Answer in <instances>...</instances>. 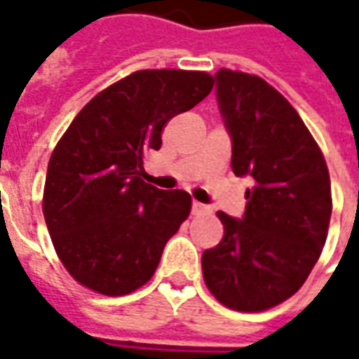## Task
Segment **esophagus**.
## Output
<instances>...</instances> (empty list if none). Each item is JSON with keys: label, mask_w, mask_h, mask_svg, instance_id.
<instances>
[{"label": "esophagus", "mask_w": 359, "mask_h": 359, "mask_svg": "<svg viewBox=\"0 0 359 359\" xmlns=\"http://www.w3.org/2000/svg\"><path fill=\"white\" fill-rule=\"evenodd\" d=\"M205 211H208V208H205L203 203L192 202V213H194V215H202V213H205Z\"/></svg>", "instance_id": "obj_1"}]
</instances>
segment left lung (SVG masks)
Masks as SVG:
<instances>
[{"mask_svg":"<svg viewBox=\"0 0 359 359\" xmlns=\"http://www.w3.org/2000/svg\"><path fill=\"white\" fill-rule=\"evenodd\" d=\"M217 102L233 138V172L248 175L246 213L217 217L225 234L202 256L203 280L223 306L265 311L300 290L331 221L329 169L285 95L256 74L219 69Z\"/></svg>","mask_w":359,"mask_h":359,"instance_id":"8db88e82","label":"left lung"}]
</instances>
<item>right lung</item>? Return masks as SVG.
I'll use <instances>...</instances> for the list:
<instances>
[{
	"instance_id": "add662e5",
	"label": "right lung",
	"mask_w": 359,
	"mask_h": 359,
	"mask_svg": "<svg viewBox=\"0 0 359 359\" xmlns=\"http://www.w3.org/2000/svg\"><path fill=\"white\" fill-rule=\"evenodd\" d=\"M203 71H136L94 95L48 163L42 210L71 277L103 296H125L154 277L192 198L142 180L144 157L161 148L175 115L213 90Z\"/></svg>"
}]
</instances>
